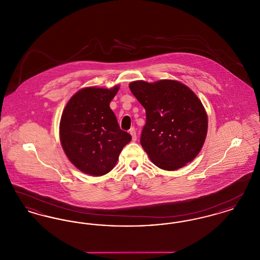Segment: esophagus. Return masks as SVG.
<instances>
[{
  "mask_svg": "<svg viewBox=\"0 0 260 260\" xmlns=\"http://www.w3.org/2000/svg\"><path fill=\"white\" fill-rule=\"evenodd\" d=\"M129 134H131V136L133 137V140L134 141H136V128L135 127H132L131 129H129Z\"/></svg>",
  "mask_w": 260,
  "mask_h": 260,
  "instance_id": "34e87169",
  "label": "esophagus"
}]
</instances>
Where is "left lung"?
I'll return each instance as SVG.
<instances>
[{"instance_id":"1","label":"left lung","mask_w":260,"mask_h":260,"mask_svg":"<svg viewBox=\"0 0 260 260\" xmlns=\"http://www.w3.org/2000/svg\"><path fill=\"white\" fill-rule=\"evenodd\" d=\"M128 87L146 111L140 143L151 161L176 171L193 161L208 134V115L196 93L175 80H140Z\"/></svg>"}]
</instances>
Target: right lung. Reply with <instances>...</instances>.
<instances>
[{
	"mask_svg": "<svg viewBox=\"0 0 260 260\" xmlns=\"http://www.w3.org/2000/svg\"><path fill=\"white\" fill-rule=\"evenodd\" d=\"M120 86L87 87L78 90L62 112L59 138L62 148L75 167L92 176L111 172L120 153L132 140L122 131L110 102Z\"/></svg>",
	"mask_w": 260,
	"mask_h": 260,
	"instance_id": "right-lung-1",
	"label": "right lung"
}]
</instances>
